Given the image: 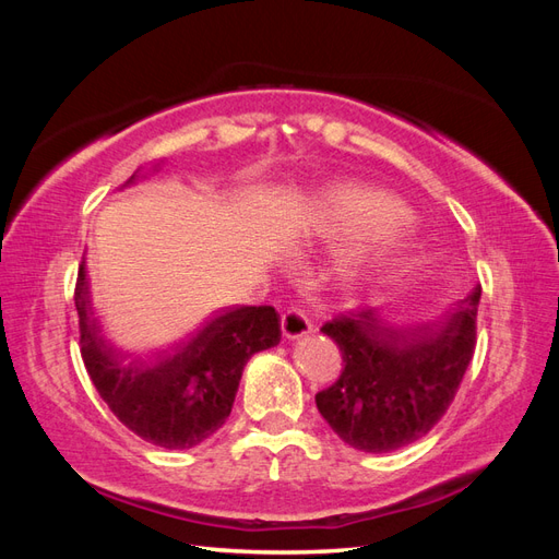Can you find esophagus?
Returning <instances> with one entry per match:
<instances>
[{"mask_svg": "<svg viewBox=\"0 0 559 559\" xmlns=\"http://www.w3.org/2000/svg\"><path fill=\"white\" fill-rule=\"evenodd\" d=\"M280 324H282V335L284 337H300V335H306V333L312 331V321L308 319L306 312L298 310V308H286L282 312Z\"/></svg>", "mask_w": 559, "mask_h": 559, "instance_id": "obj_1", "label": "esophagus"}]
</instances>
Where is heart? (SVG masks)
Returning <instances> with one entry per match:
<instances>
[{
    "label": "heart",
    "instance_id": "heart-1",
    "mask_svg": "<svg viewBox=\"0 0 559 559\" xmlns=\"http://www.w3.org/2000/svg\"><path fill=\"white\" fill-rule=\"evenodd\" d=\"M411 210L376 186L341 183L321 195L310 212L308 230L326 242H354L345 263L357 253L384 251L408 228Z\"/></svg>",
    "mask_w": 559,
    "mask_h": 559
}]
</instances>
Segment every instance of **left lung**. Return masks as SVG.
<instances>
[{
    "instance_id": "1",
    "label": "left lung",
    "mask_w": 559,
    "mask_h": 559,
    "mask_svg": "<svg viewBox=\"0 0 559 559\" xmlns=\"http://www.w3.org/2000/svg\"><path fill=\"white\" fill-rule=\"evenodd\" d=\"M480 284L441 326L396 331L370 308L335 314L321 326L343 370L314 396L329 427L352 448L392 452L429 433L454 401L476 352Z\"/></svg>"
}]
</instances>
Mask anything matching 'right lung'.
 <instances>
[{"instance_id": "obj_1", "label": "right lung", "mask_w": 559, "mask_h": 559, "mask_svg": "<svg viewBox=\"0 0 559 559\" xmlns=\"http://www.w3.org/2000/svg\"><path fill=\"white\" fill-rule=\"evenodd\" d=\"M74 302L81 359L99 399L132 433L167 450L193 448L222 429L245 364L282 337L273 306H238L216 310L154 361H126L107 345L93 317L86 259L79 263Z\"/></svg>"}]
</instances>
